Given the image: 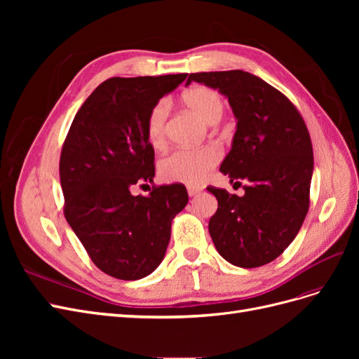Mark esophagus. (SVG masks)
I'll return each instance as SVG.
<instances>
[{
	"label": "esophagus",
	"mask_w": 359,
	"mask_h": 359,
	"mask_svg": "<svg viewBox=\"0 0 359 359\" xmlns=\"http://www.w3.org/2000/svg\"><path fill=\"white\" fill-rule=\"evenodd\" d=\"M199 191H201V189H198V187H191V186L187 187V193H189V196H191V198L198 196Z\"/></svg>",
	"instance_id": "34e87169"
}]
</instances>
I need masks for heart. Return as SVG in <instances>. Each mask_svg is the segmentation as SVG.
Masks as SVG:
<instances>
[{
  "label": "heart",
  "instance_id": "obj_1",
  "mask_svg": "<svg viewBox=\"0 0 359 359\" xmlns=\"http://www.w3.org/2000/svg\"><path fill=\"white\" fill-rule=\"evenodd\" d=\"M182 102L206 123H217L223 114V100L220 94L198 85L191 86L182 94ZM169 116L168 102H157L147 116L145 136L153 147H161L166 139V124ZM220 149L215 147L205 148H178L160 161V177L170 182H182L189 186H199L210 177L212 168L220 161Z\"/></svg>",
  "mask_w": 359,
  "mask_h": 359
}]
</instances>
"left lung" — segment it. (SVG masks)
Wrapping results in <instances>:
<instances>
[{
	"mask_svg": "<svg viewBox=\"0 0 359 359\" xmlns=\"http://www.w3.org/2000/svg\"><path fill=\"white\" fill-rule=\"evenodd\" d=\"M191 81L224 94L238 119L220 170L231 182L244 180L245 194L208 187L219 201L208 224L214 245L235 266L266 265L295 240L309 211L313 147L307 126L283 93L248 72L191 73L186 85Z\"/></svg>",
	"mask_w": 359,
	"mask_h": 359,
	"instance_id": "8db88e82",
	"label": "left lung"
}]
</instances>
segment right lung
Returning <instances> with one entry per match:
<instances>
[{"mask_svg":"<svg viewBox=\"0 0 359 359\" xmlns=\"http://www.w3.org/2000/svg\"><path fill=\"white\" fill-rule=\"evenodd\" d=\"M187 73L111 78L76 114L61 149L64 215L94 265L119 280L144 278L161 264L170 224L189 202L181 184L153 186L133 196L135 184L154 182V148L147 116Z\"/></svg>","mask_w":359,"mask_h":359,"instance_id":"obj_1","label":"right lung"}]
</instances>
